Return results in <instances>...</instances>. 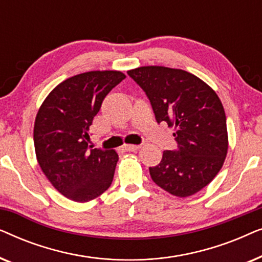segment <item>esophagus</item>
Returning <instances> with one entry per match:
<instances>
[{
    "mask_svg": "<svg viewBox=\"0 0 262 262\" xmlns=\"http://www.w3.org/2000/svg\"><path fill=\"white\" fill-rule=\"evenodd\" d=\"M124 149L126 151H136V150L141 149V145H135V144H125Z\"/></svg>",
    "mask_w": 262,
    "mask_h": 262,
    "instance_id": "1",
    "label": "esophagus"
}]
</instances>
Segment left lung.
Wrapping results in <instances>:
<instances>
[{
	"label": "left lung",
	"instance_id": "1",
	"mask_svg": "<svg viewBox=\"0 0 262 262\" xmlns=\"http://www.w3.org/2000/svg\"><path fill=\"white\" fill-rule=\"evenodd\" d=\"M145 92L157 123L174 127L178 150H166L150 177L170 194L199 192L223 167L228 152L227 118L210 85L188 71L149 66L127 71Z\"/></svg>",
	"mask_w": 262,
	"mask_h": 262
}]
</instances>
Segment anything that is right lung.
<instances>
[{
  "mask_svg": "<svg viewBox=\"0 0 262 262\" xmlns=\"http://www.w3.org/2000/svg\"><path fill=\"white\" fill-rule=\"evenodd\" d=\"M125 77L117 70L75 75L57 85L38 111L33 131L37 161L68 199L89 202L112 184L118 154L89 150L88 131L103 99Z\"/></svg>",
  "mask_w": 262,
  "mask_h": 262,
  "instance_id": "1",
  "label": "right lung"
}]
</instances>
